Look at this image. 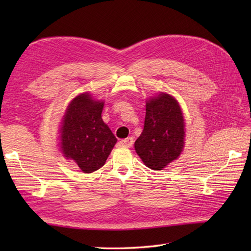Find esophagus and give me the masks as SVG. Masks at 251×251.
<instances>
[{
	"instance_id": "34e87169",
	"label": "esophagus",
	"mask_w": 251,
	"mask_h": 251,
	"mask_svg": "<svg viewBox=\"0 0 251 251\" xmlns=\"http://www.w3.org/2000/svg\"><path fill=\"white\" fill-rule=\"evenodd\" d=\"M132 145H134V138L128 137L126 139H123L120 141V146L121 147H125V148H130Z\"/></svg>"
}]
</instances>
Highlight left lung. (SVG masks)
<instances>
[{
	"label": "left lung",
	"mask_w": 251,
	"mask_h": 251,
	"mask_svg": "<svg viewBox=\"0 0 251 251\" xmlns=\"http://www.w3.org/2000/svg\"><path fill=\"white\" fill-rule=\"evenodd\" d=\"M184 119L178 101L166 93L147 101L145 127L135 150L147 167L162 170L184 147Z\"/></svg>",
	"instance_id": "left-lung-1"
}]
</instances>
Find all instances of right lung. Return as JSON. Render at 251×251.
<instances>
[{"label": "right lung", "mask_w": 251, "mask_h": 251, "mask_svg": "<svg viewBox=\"0 0 251 251\" xmlns=\"http://www.w3.org/2000/svg\"><path fill=\"white\" fill-rule=\"evenodd\" d=\"M103 104L84 93L71 101L62 117L61 152L85 174L102 167L117 141L101 117Z\"/></svg>", "instance_id": "add662e5"}]
</instances>
